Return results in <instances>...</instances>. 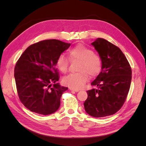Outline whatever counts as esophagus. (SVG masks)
Here are the masks:
<instances>
[{"instance_id": "34e87169", "label": "esophagus", "mask_w": 146, "mask_h": 146, "mask_svg": "<svg viewBox=\"0 0 146 146\" xmlns=\"http://www.w3.org/2000/svg\"><path fill=\"white\" fill-rule=\"evenodd\" d=\"M69 90H70V91H75V92H78V91H79V90H78L73 89V88H69Z\"/></svg>"}]
</instances>
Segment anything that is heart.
Returning <instances> with one entry per match:
<instances>
[{
	"instance_id": "b5f03b06",
	"label": "heart",
	"mask_w": 146,
	"mask_h": 146,
	"mask_svg": "<svg viewBox=\"0 0 146 146\" xmlns=\"http://www.w3.org/2000/svg\"><path fill=\"white\" fill-rule=\"evenodd\" d=\"M69 58L72 61H78V71L70 74L63 80L64 85L73 89L83 88L89 80V76L93 78L98 76L102 67L101 58L90 48L83 44H78L69 49ZM69 59L64 54H60L56 60V64L60 71L66 73L69 65Z\"/></svg>"
}]
</instances>
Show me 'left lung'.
<instances>
[{"label":"left lung","mask_w":146,"mask_h":146,"mask_svg":"<svg viewBox=\"0 0 146 146\" xmlns=\"http://www.w3.org/2000/svg\"><path fill=\"white\" fill-rule=\"evenodd\" d=\"M102 63L100 74L91 83L97 89L87 91L84 102L86 112L94 117L112 115L121 109L130 90L131 69L121 50L106 39L91 43Z\"/></svg>","instance_id":"1"}]
</instances>
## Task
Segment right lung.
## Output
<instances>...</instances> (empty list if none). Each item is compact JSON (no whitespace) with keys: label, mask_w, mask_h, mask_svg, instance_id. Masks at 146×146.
Instances as JSON below:
<instances>
[{"label":"right lung","mask_w":146,"mask_h":146,"mask_svg":"<svg viewBox=\"0 0 146 146\" xmlns=\"http://www.w3.org/2000/svg\"><path fill=\"white\" fill-rule=\"evenodd\" d=\"M70 44L57 39H47L28 47L17 60L15 78L17 94L25 107L31 111L48 115L57 111L60 98L68 90L57 82L55 68L58 56Z\"/></svg>","instance_id":"obj_1"}]
</instances>
